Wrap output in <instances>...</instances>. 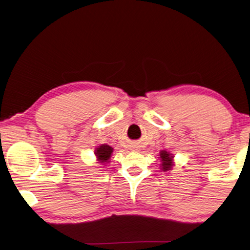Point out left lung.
I'll return each mask as SVG.
<instances>
[{
  "label": "left lung",
  "instance_id": "1",
  "mask_svg": "<svg viewBox=\"0 0 250 250\" xmlns=\"http://www.w3.org/2000/svg\"><path fill=\"white\" fill-rule=\"evenodd\" d=\"M160 159H161V170L163 171H169L171 170L173 166V156L167 150H161L159 153Z\"/></svg>",
  "mask_w": 250,
  "mask_h": 250
}]
</instances>
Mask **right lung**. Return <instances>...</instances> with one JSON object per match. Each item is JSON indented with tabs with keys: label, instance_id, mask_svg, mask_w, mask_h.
Returning a JSON list of instances; mask_svg holds the SVG:
<instances>
[{
	"label": "right lung",
	"instance_id": "add662e5",
	"mask_svg": "<svg viewBox=\"0 0 250 250\" xmlns=\"http://www.w3.org/2000/svg\"><path fill=\"white\" fill-rule=\"evenodd\" d=\"M112 151H114V149H112L111 146L107 144L100 145L99 147L95 149V156L97 158V161H99L100 164L109 163Z\"/></svg>",
	"mask_w": 250,
	"mask_h": 250
}]
</instances>
